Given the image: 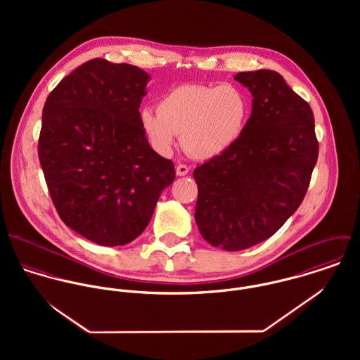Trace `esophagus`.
<instances>
[{
    "label": "esophagus",
    "mask_w": 360,
    "mask_h": 360,
    "mask_svg": "<svg viewBox=\"0 0 360 360\" xmlns=\"http://www.w3.org/2000/svg\"><path fill=\"white\" fill-rule=\"evenodd\" d=\"M190 172V169L186 165H177L176 166V174L177 176H186Z\"/></svg>",
    "instance_id": "esophagus-1"
}]
</instances>
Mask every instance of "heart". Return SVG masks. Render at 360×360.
<instances>
[{
  "instance_id": "heart-1",
  "label": "heart",
  "mask_w": 360,
  "mask_h": 360,
  "mask_svg": "<svg viewBox=\"0 0 360 360\" xmlns=\"http://www.w3.org/2000/svg\"><path fill=\"white\" fill-rule=\"evenodd\" d=\"M250 116L247 96L236 86L180 84L158 103L143 108L140 126L159 154L169 155L181 134L184 150L197 159L229 151L243 136Z\"/></svg>"
}]
</instances>
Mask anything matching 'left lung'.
I'll use <instances>...</instances> for the list:
<instances>
[{"mask_svg":"<svg viewBox=\"0 0 360 360\" xmlns=\"http://www.w3.org/2000/svg\"><path fill=\"white\" fill-rule=\"evenodd\" d=\"M252 94L243 136L195 167V221L210 245L243 251L271 237L307 194L319 144L307 101L274 70L240 72Z\"/></svg>","mask_w":360,"mask_h":360,"instance_id":"obj_1","label":"left lung"}]
</instances>
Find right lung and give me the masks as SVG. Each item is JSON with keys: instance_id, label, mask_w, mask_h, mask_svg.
<instances>
[{"instance_id": "right-lung-1", "label": "right lung", "mask_w": 360, "mask_h": 360, "mask_svg": "<svg viewBox=\"0 0 360 360\" xmlns=\"http://www.w3.org/2000/svg\"><path fill=\"white\" fill-rule=\"evenodd\" d=\"M150 79L137 66L96 58L44 103L39 158L52 202L68 227L98 245L136 240L176 176L140 126Z\"/></svg>"}]
</instances>
